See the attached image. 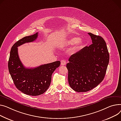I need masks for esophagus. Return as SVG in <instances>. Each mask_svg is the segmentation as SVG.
I'll return each instance as SVG.
<instances>
[{"mask_svg":"<svg viewBox=\"0 0 121 121\" xmlns=\"http://www.w3.org/2000/svg\"><path fill=\"white\" fill-rule=\"evenodd\" d=\"M66 61L65 60H62L61 61V65L64 66V65H66Z\"/></svg>","mask_w":121,"mask_h":121,"instance_id":"1","label":"esophagus"}]
</instances>
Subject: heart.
<instances>
[{
    "instance_id": "1",
    "label": "heart",
    "mask_w": 121,
    "mask_h": 121,
    "mask_svg": "<svg viewBox=\"0 0 121 121\" xmlns=\"http://www.w3.org/2000/svg\"><path fill=\"white\" fill-rule=\"evenodd\" d=\"M84 43V41L83 40L80 39L78 37H73L69 38V39L67 40L66 41L64 42L62 46L63 47H68L73 46L76 44V46L73 50L77 51L79 48H81Z\"/></svg>"
}]
</instances>
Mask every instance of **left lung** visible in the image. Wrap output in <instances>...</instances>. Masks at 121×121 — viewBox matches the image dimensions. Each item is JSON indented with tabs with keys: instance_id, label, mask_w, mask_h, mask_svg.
<instances>
[{
	"instance_id": "obj_1",
	"label": "left lung",
	"mask_w": 121,
	"mask_h": 121,
	"mask_svg": "<svg viewBox=\"0 0 121 121\" xmlns=\"http://www.w3.org/2000/svg\"><path fill=\"white\" fill-rule=\"evenodd\" d=\"M88 34L92 44L72 54L67 64L69 84L72 90L79 92L91 91L101 83L109 60L104 39L91 33Z\"/></svg>"
}]
</instances>
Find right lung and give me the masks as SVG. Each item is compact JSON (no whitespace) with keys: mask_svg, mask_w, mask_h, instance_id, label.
<instances>
[{"mask_svg":"<svg viewBox=\"0 0 121 121\" xmlns=\"http://www.w3.org/2000/svg\"><path fill=\"white\" fill-rule=\"evenodd\" d=\"M37 37L36 33L16 42L11 48L8 61V69L15 86L23 93L31 96L42 94L48 89L52 73L60 65V61H57L34 68H26L23 66L19 57L17 47L34 41Z\"/></svg>","mask_w":121,"mask_h":121,"instance_id":"add662e5","label":"right lung"}]
</instances>
